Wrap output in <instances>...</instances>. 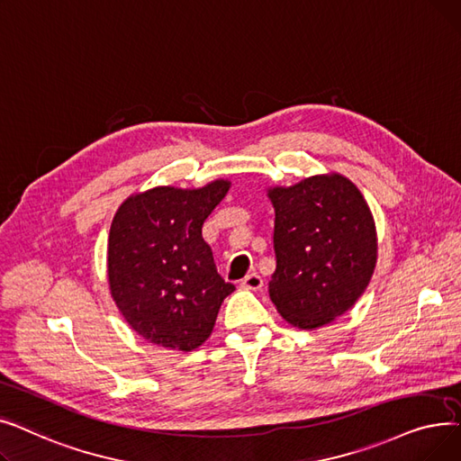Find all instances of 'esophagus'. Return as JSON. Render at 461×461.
Listing matches in <instances>:
<instances>
[{
    "mask_svg": "<svg viewBox=\"0 0 461 461\" xmlns=\"http://www.w3.org/2000/svg\"><path fill=\"white\" fill-rule=\"evenodd\" d=\"M240 285H242V289H246V291H260L265 281H262V277L258 274H249L242 279V283Z\"/></svg>",
    "mask_w": 461,
    "mask_h": 461,
    "instance_id": "1",
    "label": "esophagus"
}]
</instances>
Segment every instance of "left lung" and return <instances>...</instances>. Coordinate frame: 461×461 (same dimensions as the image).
I'll return each mask as SVG.
<instances>
[{
	"label": "left lung",
	"instance_id": "obj_1",
	"mask_svg": "<svg viewBox=\"0 0 461 461\" xmlns=\"http://www.w3.org/2000/svg\"><path fill=\"white\" fill-rule=\"evenodd\" d=\"M274 206L277 267L270 298L277 313L315 330L347 313L377 267V229L360 189L339 172L267 191Z\"/></svg>",
	"mask_w": 461,
	"mask_h": 461
}]
</instances>
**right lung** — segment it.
Listing matches in <instances>:
<instances>
[{
  "label": "right lung",
  "instance_id": "obj_1",
  "mask_svg": "<svg viewBox=\"0 0 461 461\" xmlns=\"http://www.w3.org/2000/svg\"><path fill=\"white\" fill-rule=\"evenodd\" d=\"M229 180L196 189L158 185L127 196L106 246L108 289L133 330L153 345L193 350L212 334L234 291L217 274L203 225L225 199Z\"/></svg>",
  "mask_w": 461,
  "mask_h": 461
}]
</instances>
